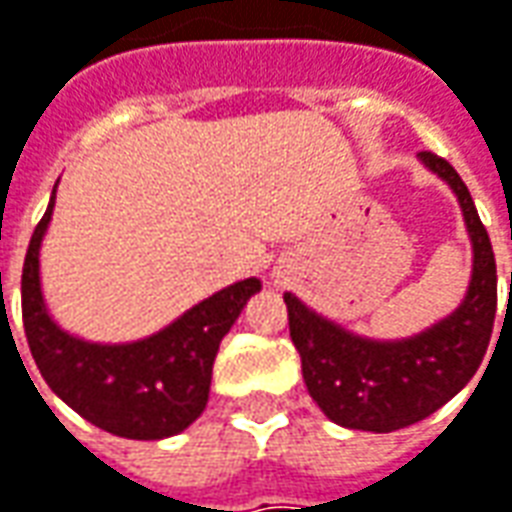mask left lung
I'll return each instance as SVG.
<instances>
[{
  "instance_id": "left-lung-1",
  "label": "left lung",
  "mask_w": 512,
  "mask_h": 512,
  "mask_svg": "<svg viewBox=\"0 0 512 512\" xmlns=\"http://www.w3.org/2000/svg\"><path fill=\"white\" fill-rule=\"evenodd\" d=\"M462 205L473 245L464 302L447 319L399 342L364 339L285 293L290 339L302 356L307 393L330 422L350 430L390 433L447 404L482 364L496 319V259L462 176L436 153H419ZM512 285V276H510Z\"/></svg>"
}]
</instances>
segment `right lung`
Segmentation results:
<instances>
[{
    "instance_id": "right-lung-1",
    "label": "right lung",
    "mask_w": 512,
    "mask_h": 512,
    "mask_svg": "<svg viewBox=\"0 0 512 512\" xmlns=\"http://www.w3.org/2000/svg\"><path fill=\"white\" fill-rule=\"evenodd\" d=\"M53 199L56 187L22 267V322L42 379L82 419L113 436L156 442L182 433L202 416L219 344L262 282L242 279L225 287L139 342L76 339L50 319L39 282V247Z\"/></svg>"
}]
</instances>
